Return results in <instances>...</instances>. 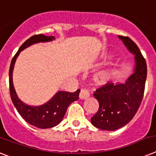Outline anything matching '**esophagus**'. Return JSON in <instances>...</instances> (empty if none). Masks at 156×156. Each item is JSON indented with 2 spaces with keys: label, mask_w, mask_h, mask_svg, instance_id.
Segmentation results:
<instances>
[{
  "label": "esophagus",
  "mask_w": 156,
  "mask_h": 156,
  "mask_svg": "<svg viewBox=\"0 0 156 156\" xmlns=\"http://www.w3.org/2000/svg\"><path fill=\"white\" fill-rule=\"evenodd\" d=\"M90 96V93L87 90L85 89H82L80 91V94H79V98L81 99H86V98H89Z\"/></svg>",
  "instance_id": "1"
}]
</instances>
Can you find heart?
Wrapping results in <instances>:
<instances>
[{"label":"heart","mask_w":156,"mask_h":156,"mask_svg":"<svg viewBox=\"0 0 156 156\" xmlns=\"http://www.w3.org/2000/svg\"><path fill=\"white\" fill-rule=\"evenodd\" d=\"M118 72L117 67L111 66L97 71L93 76V80L98 85L107 84L114 78Z\"/></svg>","instance_id":"obj_1"}]
</instances>
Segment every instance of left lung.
Masks as SVG:
<instances>
[{
  "mask_svg": "<svg viewBox=\"0 0 156 156\" xmlns=\"http://www.w3.org/2000/svg\"><path fill=\"white\" fill-rule=\"evenodd\" d=\"M134 55L133 73L124 83H107L94 93L99 108L91 118L94 126L104 131H115L126 125L140 107L147 78V64L140 49L128 37L119 36Z\"/></svg>",
  "mask_w": 156,
  "mask_h": 156,
  "instance_id": "8db88e82",
  "label": "left lung"
}]
</instances>
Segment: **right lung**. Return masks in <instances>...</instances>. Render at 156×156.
Returning a JSON list of instances; mask_svg holds the SVG:
<instances>
[{"instance_id": "add662e5", "label": "right lung", "mask_w": 156, "mask_h": 156, "mask_svg": "<svg viewBox=\"0 0 156 156\" xmlns=\"http://www.w3.org/2000/svg\"><path fill=\"white\" fill-rule=\"evenodd\" d=\"M53 40H55L54 36L48 37L43 34L34 35L30 37L19 48L18 51L12 58L9 68V90L12 103L17 112L28 123L41 129L51 128L60 123L68 107L72 102L78 99L80 90H77L74 93L58 91L44 104L41 106H30L22 102L16 94L12 82V71L16 58L22 50L37 43L48 42Z\"/></svg>"}]
</instances>
